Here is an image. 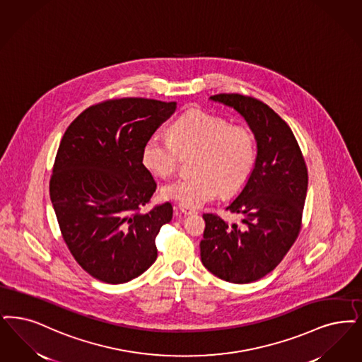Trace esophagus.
I'll return each mask as SVG.
<instances>
[{
	"mask_svg": "<svg viewBox=\"0 0 362 362\" xmlns=\"http://www.w3.org/2000/svg\"><path fill=\"white\" fill-rule=\"evenodd\" d=\"M177 207H179V210H180L185 216H192V214H197V210H195V209H191V207L183 206V204H179Z\"/></svg>",
	"mask_w": 362,
	"mask_h": 362,
	"instance_id": "34e87169",
	"label": "esophagus"
}]
</instances>
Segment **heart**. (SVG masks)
Masks as SVG:
<instances>
[{
	"label": "heart",
	"mask_w": 362,
	"mask_h": 362,
	"mask_svg": "<svg viewBox=\"0 0 362 362\" xmlns=\"http://www.w3.org/2000/svg\"><path fill=\"white\" fill-rule=\"evenodd\" d=\"M171 139L152 136L145 141L141 161L159 177L174 174L182 155L198 153L195 173L161 188V197L187 207H199L219 192L230 197L241 191L256 164V141L250 130L232 125L223 117L194 109L179 117L170 129Z\"/></svg>",
	"instance_id": "heart-1"
}]
</instances>
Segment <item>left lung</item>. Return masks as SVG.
Here are the masks:
<instances>
[{
    "mask_svg": "<svg viewBox=\"0 0 362 362\" xmlns=\"http://www.w3.org/2000/svg\"><path fill=\"white\" fill-rule=\"evenodd\" d=\"M210 100L233 107L245 119L257 156L247 183L226 207L240 216V222L203 214L201 260L219 279L245 284L275 269L295 243L307 194V167L292 130L268 105L241 94H218Z\"/></svg>",
    "mask_w": 362,
    "mask_h": 362,
    "instance_id": "1",
    "label": "left lung"
}]
</instances>
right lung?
Here are the masks:
<instances>
[{
    "label": "right lung",
    "mask_w": 362,
    "mask_h": 362,
    "mask_svg": "<svg viewBox=\"0 0 362 362\" xmlns=\"http://www.w3.org/2000/svg\"><path fill=\"white\" fill-rule=\"evenodd\" d=\"M175 109L176 102L110 100L86 109L63 134L51 202L74 259L103 283H127L156 261L155 238L173 206L140 211L156 189L141 151Z\"/></svg>",
    "instance_id": "right-lung-1"
}]
</instances>
